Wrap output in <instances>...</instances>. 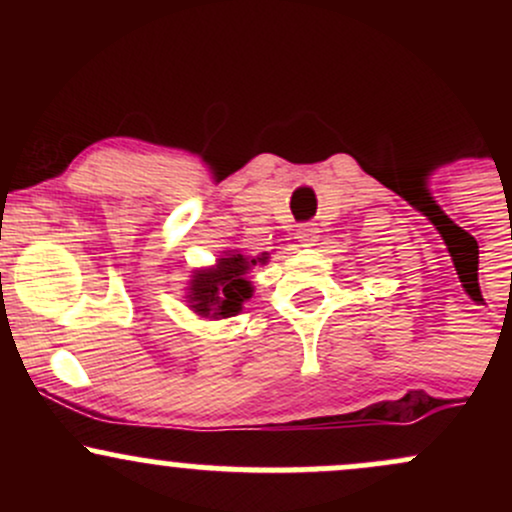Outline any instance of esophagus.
<instances>
[{"label":"esophagus","instance_id":"obj_1","mask_svg":"<svg viewBox=\"0 0 512 512\" xmlns=\"http://www.w3.org/2000/svg\"><path fill=\"white\" fill-rule=\"evenodd\" d=\"M296 236L303 248H313V245H317V238H320V228H317V223H303V226H298Z\"/></svg>","mask_w":512,"mask_h":512}]
</instances>
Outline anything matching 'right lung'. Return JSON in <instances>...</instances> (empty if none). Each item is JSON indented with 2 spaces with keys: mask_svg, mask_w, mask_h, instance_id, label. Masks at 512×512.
<instances>
[{
  "mask_svg": "<svg viewBox=\"0 0 512 512\" xmlns=\"http://www.w3.org/2000/svg\"><path fill=\"white\" fill-rule=\"evenodd\" d=\"M267 262V252L260 257H245L228 250L216 260L214 267L195 269L187 289V303L199 317H231L243 310V303L252 298L248 272L255 264Z\"/></svg>",
  "mask_w": 512,
  "mask_h": 512,
  "instance_id": "1",
  "label": "right lung"
}]
</instances>
